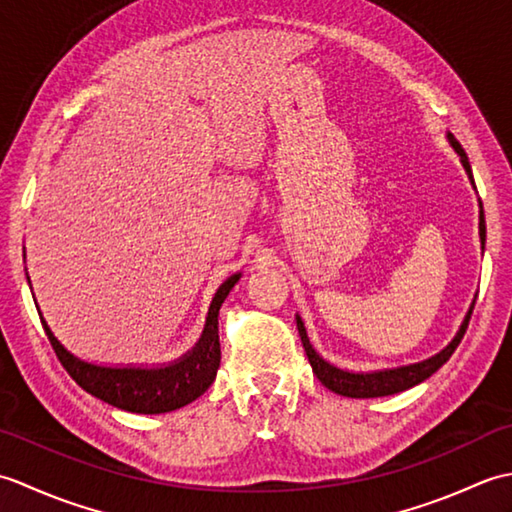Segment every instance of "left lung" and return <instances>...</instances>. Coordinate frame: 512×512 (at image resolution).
<instances>
[{"label":"left lung","mask_w":512,"mask_h":512,"mask_svg":"<svg viewBox=\"0 0 512 512\" xmlns=\"http://www.w3.org/2000/svg\"><path fill=\"white\" fill-rule=\"evenodd\" d=\"M451 147L458 151V156L462 160V167L466 171V176H469L471 184L473 182V171L469 165V158H466V151L462 149V145L455 140L453 134H447ZM480 239H482V248L486 242V224H484V209H482V202H480ZM475 308V301L471 303L469 312H466V317L460 325L458 334H455V339L444 347L442 352H438L436 356L427 358V361H420V363H413V365H405V367H394V369H380V372H365V374H354V372H345V369H339L330 365L328 361H323V358L317 354V350L310 345V339L306 334V325H303L301 317L297 314V328H299V336H301V343H303V350L308 354V361L312 365V372L317 374V378L321 383L328 387L334 394H341L347 398H378V396H391V394H398V391H405L413 385L422 383V380H427L431 374H436L438 369L449 361L451 354L455 352V347L460 345L462 336L469 328V321H471V314Z\"/></svg>","instance_id":"1"}]
</instances>
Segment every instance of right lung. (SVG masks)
Returning <instances> with one entry per match:
<instances>
[{
  "mask_svg": "<svg viewBox=\"0 0 512 512\" xmlns=\"http://www.w3.org/2000/svg\"><path fill=\"white\" fill-rule=\"evenodd\" d=\"M239 277H242L239 273L228 277L220 290L215 292L209 317H206L204 323V332L193 350L178 358V361L162 367H103L85 363L65 350L43 317L41 323L65 372L88 394L101 398L107 405L132 413L176 411L189 405L195 398H200L217 376V367H220L222 358L220 334H217V314H220L224 299L233 290Z\"/></svg>",
  "mask_w": 512,
  "mask_h": 512,
  "instance_id": "right-lung-1",
  "label": "right lung"
}]
</instances>
